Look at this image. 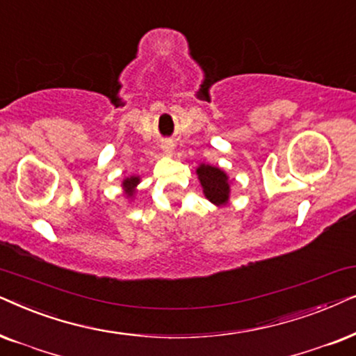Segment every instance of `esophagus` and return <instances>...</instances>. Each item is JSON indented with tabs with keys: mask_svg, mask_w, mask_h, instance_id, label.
Returning a JSON list of instances; mask_svg holds the SVG:
<instances>
[{
	"mask_svg": "<svg viewBox=\"0 0 356 356\" xmlns=\"http://www.w3.org/2000/svg\"><path fill=\"white\" fill-rule=\"evenodd\" d=\"M163 151H164L165 154H172V151H174L172 141H164V143H163Z\"/></svg>",
	"mask_w": 356,
	"mask_h": 356,
	"instance_id": "esophagus-1",
	"label": "esophagus"
}]
</instances>
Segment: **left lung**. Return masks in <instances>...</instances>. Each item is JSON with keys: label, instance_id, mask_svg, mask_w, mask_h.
<instances>
[{"label": "left lung", "instance_id": "obj_1", "mask_svg": "<svg viewBox=\"0 0 356 356\" xmlns=\"http://www.w3.org/2000/svg\"><path fill=\"white\" fill-rule=\"evenodd\" d=\"M198 181L203 187L205 197L215 205L221 207L226 205L229 200V182H227V175L222 172L220 168L210 164H200L197 168Z\"/></svg>", "mask_w": 356, "mask_h": 356}]
</instances>
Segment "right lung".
I'll return each mask as SVG.
<instances>
[{
  "instance_id": "right-lung-1",
  "label": "right lung",
  "mask_w": 356,
  "mask_h": 356,
  "mask_svg": "<svg viewBox=\"0 0 356 356\" xmlns=\"http://www.w3.org/2000/svg\"><path fill=\"white\" fill-rule=\"evenodd\" d=\"M138 184H140L138 175H131V177H127L125 181L122 182L123 188H125V195L129 198L134 197L135 195V188H136V186H138Z\"/></svg>"
}]
</instances>
